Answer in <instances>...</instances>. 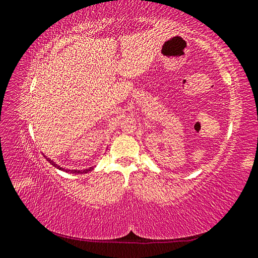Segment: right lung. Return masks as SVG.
<instances>
[{
	"instance_id": "right-lung-1",
	"label": "right lung",
	"mask_w": 258,
	"mask_h": 258,
	"mask_svg": "<svg viewBox=\"0 0 258 258\" xmlns=\"http://www.w3.org/2000/svg\"><path fill=\"white\" fill-rule=\"evenodd\" d=\"M46 160L49 162V163H51L53 166H55L56 169H58V170H61V171H64V172H68V173H75V174H83V173H88V172H90V171H93V169H94V166H90V168H88V169H84V170H69V169H64V168H61L60 165H57L55 162H54L53 160H51L49 159V157H46Z\"/></svg>"
}]
</instances>
